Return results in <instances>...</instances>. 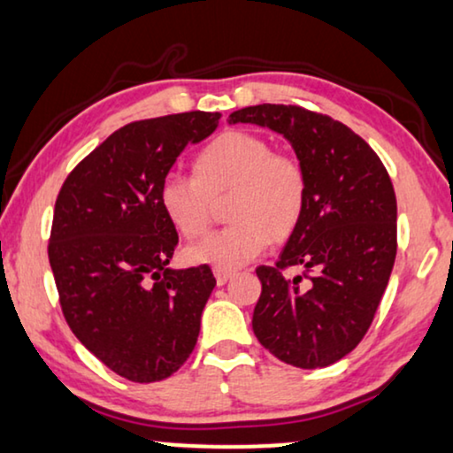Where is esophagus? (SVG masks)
Returning <instances> with one entry per match:
<instances>
[{
  "label": "esophagus",
  "instance_id": "esophagus-1",
  "mask_svg": "<svg viewBox=\"0 0 453 453\" xmlns=\"http://www.w3.org/2000/svg\"><path fill=\"white\" fill-rule=\"evenodd\" d=\"M233 270H225V268H214V277H216V285H226L228 279L233 277Z\"/></svg>",
  "mask_w": 453,
  "mask_h": 453
}]
</instances>
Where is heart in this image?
<instances>
[{
  "instance_id": "b5f03b06",
  "label": "heart",
  "mask_w": 453,
  "mask_h": 453,
  "mask_svg": "<svg viewBox=\"0 0 453 453\" xmlns=\"http://www.w3.org/2000/svg\"><path fill=\"white\" fill-rule=\"evenodd\" d=\"M231 226L185 251L191 264L239 268L270 241L289 239L303 219L308 179L296 157L277 154L266 139L226 131L193 160V179L170 174L160 187L164 214L185 239H199L214 220V203L226 199Z\"/></svg>"
}]
</instances>
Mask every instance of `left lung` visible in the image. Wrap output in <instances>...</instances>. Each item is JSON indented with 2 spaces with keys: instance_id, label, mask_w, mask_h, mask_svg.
<instances>
[{
  "instance_id": "1",
  "label": "left lung",
  "mask_w": 453,
  "mask_h": 453,
  "mask_svg": "<svg viewBox=\"0 0 453 453\" xmlns=\"http://www.w3.org/2000/svg\"><path fill=\"white\" fill-rule=\"evenodd\" d=\"M228 122L283 134L308 179L303 219L277 266L256 268L257 342L296 368L331 366L362 342L389 283L397 254L389 174L343 122L299 105H250ZM291 265L304 273L287 278Z\"/></svg>"
}]
</instances>
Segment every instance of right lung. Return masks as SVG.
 Returning <instances> with one entry per match:
<instances>
[{"label":"right lung","mask_w":453,"mask_h":453,"mask_svg":"<svg viewBox=\"0 0 453 453\" xmlns=\"http://www.w3.org/2000/svg\"><path fill=\"white\" fill-rule=\"evenodd\" d=\"M219 111L137 120L111 133L64 180L50 237L64 319L133 383L168 379L197 343L216 279L208 264L168 268L179 234L160 203L176 157L219 127Z\"/></svg>","instance_id":"right-lung-1"}]
</instances>
